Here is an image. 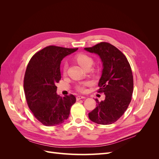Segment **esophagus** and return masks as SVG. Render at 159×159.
I'll return each instance as SVG.
<instances>
[{"label":"esophagus","instance_id":"1","mask_svg":"<svg viewBox=\"0 0 159 159\" xmlns=\"http://www.w3.org/2000/svg\"><path fill=\"white\" fill-rule=\"evenodd\" d=\"M85 97H84V96H81V95H78L76 97V100L78 101L80 99H85Z\"/></svg>","mask_w":159,"mask_h":159}]
</instances>
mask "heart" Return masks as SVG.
Listing matches in <instances>:
<instances>
[{"instance_id":"1","label":"heart","mask_w":159,"mask_h":159,"mask_svg":"<svg viewBox=\"0 0 159 159\" xmlns=\"http://www.w3.org/2000/svg\"><path fill=\"white\" fill-rule=\"evenodd\" d=\"M75 60L78 61V63L84 68V69L87 68L88 66H91V64L93 63V59L91 57L86 54H78V56H76L75 57ZM67 66L66 64H64L63 67V74H66V71H67ZM90 81H85V82L76 85V89L78 90L81 93H84L86 91V87L87 86H89L91 85Z\"/></svg>"}]
</instances>
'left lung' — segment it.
Wrapping results in <instances>:
<instances>
[{
    "instance_id": "1",
    "label": "left lung",
    "mask_w": 159,
    "mask_h": 159,
    "mask_svg": "<svg viewBox=\"0 0 159 159\" xmlns=\"http://www.w3.org/2000/svg\"><path fill=\"white\" fill-rule=\"evenodd\" d=\"M85 50L99 56L103 62L102 75L99 80L98 93H104L105 99L89 113L91 121L110 125L121 117L128 108L133 91V76L126 56L116 47L102 42Z\"/></svg>"
}]
</instances>
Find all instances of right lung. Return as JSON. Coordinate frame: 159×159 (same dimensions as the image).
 Instances as JSON below:
<instances>
[{"label":"right lung","mask_w":159,"mask_h":159,"mask_svg":"<svg viewBox=\"0 0 159 159\" xmlns=\"http://www.w3.org/2000/svg\"><path fill=\"white\" fill-rule=\"evenodd\" d=\"M78 49L46 46L28 62L24 78L26 102L34 116L44 125L56 126L64 122L75 103L74 95H57L56 84L61 80V61Z\"/></svg>","instance_id":"right-lung-1"}]
</instances>
